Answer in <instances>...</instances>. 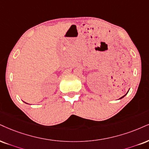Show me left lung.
<instances>
[{"mask_svg": "<svg viewBox=\"0 0 149 149\" xmlns=\"http://www.w3.org/2000/svg\"><path fill=\"white\" fill-rule=\"evenodd\" d=\"M128 93V92H127V93ZM127 93H126V94L125 95H124V96H123V97H121V98H119V100H120V99H122V98H123V97H125V96H126V95H127Z\"/></svg>", "mask_w": 149, "mask_h": 149, "instance_id": "left-lung-1", "label": "left lung"}]
</instances>
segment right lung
Instances as JSON below:
<instances>
[{
  "label": "right lung",
  "mask_w": 149,
  "mask_h": 149,
  "mask_svg": "<svg viewBox=\"0 0 149 149\" xmlns=\"http://www.w3.org/2000/svg\"><path fill=\"white\" fill-rule=\"evenodd\" d=\"M26 104H27V103H26Z\"/></svg>",
  "instance_id": "add662e5"
}]
</instances>
